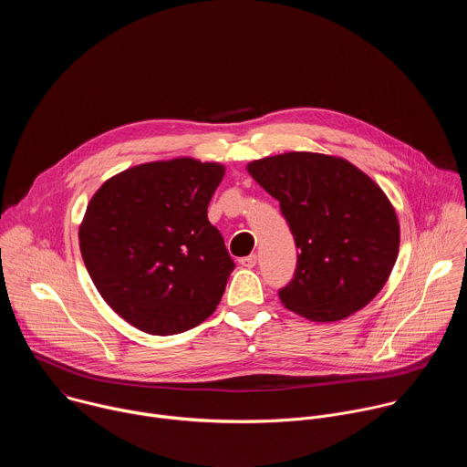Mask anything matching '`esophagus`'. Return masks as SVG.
<instances>
[{"mask_svg": "<svg viewBox=\"0 0 467 467\" xmlns=\"http://www.w3.org/2000/svg\"><path fill=\"white\" fill-rule=\"evenodd\" d=\"M244 268H254V264H256V254H249V256H242L240 260H238Z\"/></svg>", "mask_w": 467, "mask_h": 467, "instance_id": "1", "label": "esophagus"}]
</instances>
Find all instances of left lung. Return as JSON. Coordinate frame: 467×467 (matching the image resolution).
<instances>
[{
    "label": "left lung",
    "mask_w": 467,
    "mask_h": 467,
    "mask_svg": "<svg viewBox=\"0 0 467 467\" xmlns=\"http://www.w3.org/2000/svg\"><path fill=\"white\" fill-rule=\"evenodd\" d=\"M247 171L277 199L299 249L281 303L312 321L364 308L399 253V222L380 186L346 159L308 151L253 161Z\"/></svg>",
    "instance_id": "8db88e82"
}]
</instances>
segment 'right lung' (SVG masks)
<instances>
[{"label":"right lung","instance_id":"add662e5","mask_svg":"<svg viewBox=\"0 0 467 467\" xmlns=\"http://www.w3.org/2000/svg\"><path fill=\"white\" fill-rule=\"evenodd\" d=\"M223 173L181 157L129 168L92 195L81 254L101 297L132 327L170 337L216 310L234 270L207 218Z\"/></svg>","mask_w":467,"mask_h":467}]
</instances>
